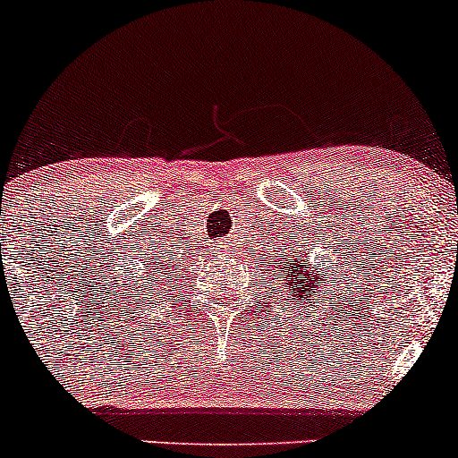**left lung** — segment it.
<instances>
[{"label":"left lung","instance_id":"1","mask_svg":"<svg viewBox=\"0 0 458 458\" xmlns=\"http://www.w3.org/2000/svg\"><path fill=\"white\" fill-rule=\"evenodd\" d=\"M280 274H284L283 289L286 286V295H293V300H304L318 293V283L315 280H319V274L313 276L315 269L306 267V260L300 259L298 252L289 254L286 263L280 265ZM283 289H280V293H283Z\"/></svg>","mask_w":458,"mask_h":458}]
</instances>
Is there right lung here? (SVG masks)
Returning a JSON list of instances; mask_svg holds the SVG:
<instances>
[{"label":"right lung","instance_id":"obj_1","mask_svg":"<svg viewBox=\"0 0 458 458\" xmlns=\"http://www.w3.org/2000/svg\"><path fill=\"white\" fill-rule=\"evenodd\" d=\"M149 278H152V276H149ZM149 286H152V284H149Z\"/></svg>","mask_w":458,"mask_h":458}]
</instances>
